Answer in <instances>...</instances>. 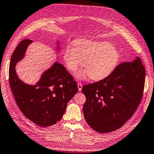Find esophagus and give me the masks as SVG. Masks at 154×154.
Returning <instances> with one entry per match:
<instances>
[{
  "label": "esophagus",
  "instance_id": "1",
  "mask_svg": "<svg viewBox=\"0 0 154 154\" xmlns=\"http://www.w3.org/2000/svg\"><path fill=\"white\" fill-rule=\"evenodd\" d=\"M77 85H78V90H79V91H81L82 89V83H80V82H78Z\"/></svg>",
  "mask_w": 154,
  "mask_h": 154
}]
</instances>
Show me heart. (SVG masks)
<instances>
[{
  "instance_id": "1",
  "label": "heart",
  "mask_w": 154,
  "mask_h": 154,
  "mask_svg": "<svg viewBox=\"0 0 154 154\" xmlns=\"http://www.w3.org/2000/svg\"><path fill=\"white\" fill-rule=\"evenodd\" d=\"M63 58L67 69L71 71L84 63L85 69L76 73L78 78L84 79L89 76L93 80H100L113 72L119 62V54L108 42L81 40L76 42V46L66 47Z\"/></svg>"
}]
</instances>
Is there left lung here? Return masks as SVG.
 Instances as JSON below:
<instances>
[{"mask_svg": "<svg viewBox=\"0 0 154 154\" xmlns=\"http://www.w3.org/2000/svg\"><path fill=\"white\" fill-rule=\"evenodd\" d=\"M145 76L144 66L137 57L119 64L104 79L83 86V112L88 125L100 133L122 127L141 102Z\"/></svg>", "mask_w": 154, "mask_h": 154, "instance_id": "obj_1", "label": "left lung"}]
</instances>
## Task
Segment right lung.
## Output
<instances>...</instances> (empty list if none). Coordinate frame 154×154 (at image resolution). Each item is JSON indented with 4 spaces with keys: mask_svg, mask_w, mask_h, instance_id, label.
Listing matches in <instances>:
<instances>
[{
    "mask_svg": "<svg viewBox=\"0 0 154 154\" xmlns=\"http://www.w3.org/2000/svg\"><path fill=\"white\" fill-rule=\"evenodd\" d=\"M31 40L19 44L11 57L9 84L15 100L22 113L40 127H48L59 122L67 103L78 92V85L64 66L55 62L42 74L36 85L23 83L17 77L16 65L24 57Z\"/></svg>",
    "mask_w": 154,
    "mask_h": 154,
    "instance_id": "obj_1",
    "label": "right lung"
}]
</instances>
